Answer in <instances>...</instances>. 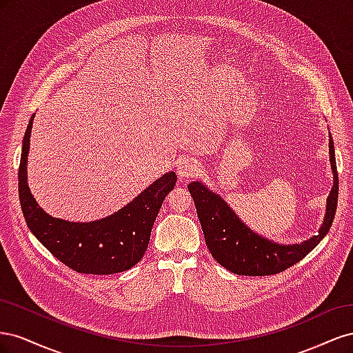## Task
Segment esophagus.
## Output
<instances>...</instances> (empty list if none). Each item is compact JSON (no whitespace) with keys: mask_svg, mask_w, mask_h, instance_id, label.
<instances>
[{"mask_svg":"<svg viewBox=\"0 0 353 353\" xmlns=\"http://www.w3.org/2000/svg\"><path fill=\"white\" fill-rule=\"evenodd\" d=\"M199 168L200 166L197 163V160L185 157V159H181L176 163V174L181 179H188L191 176L197 175Z\"/></svg>","mask_w":353,"mask_h":353,"instance_id":"1","label":"esophagus"}]
</instances>
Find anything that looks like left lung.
I'll use <instances>...</instances> for the list:
<instances>
[{
  "label": "left lung",
  "instance_id": "8db88e82",
  "mask_svg": "<svg viewBox=\"0 0 353 353\" xmlns=\"http://www.w3.org/2000/svg\"><path fill=\"white\" fill-rule=\"evenodd\" d=\"M330 162L334 174V185L327 199V212L318 236L301 244L281 245L262 239L237 218L225 201L200 183H191L188 191L194 200L197 216L205 234L208 249L223 268L237 275H274L290 268L315 249L333 223L337 199L339 176L333 138L330 137Z\"/></svg>",
  "mask_w": 353,
  "mask_h": 353
}]
</instances>
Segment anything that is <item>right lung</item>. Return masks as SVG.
I'll use <instances>...</instances> for the list:
<instances>
[{"label":"right lung","mask_w":353,"mask_h":353,"mask_svg":"<svg viewBox=\"0 0 353 353\" xmlns=\"http://www.w3.org/2000/svg\"><path fill=\"white\" fill-rule=\"evenodd\" d=\"M32 121L34 114L25 132L19 165L20 206L32 234L54 258L77 272L104 275L132 268L148 248L154 219L169 191L174 190L176 175L169 172L156 179L112 216L87 223L56 219L38 206L26 183Z\"/></svg>","instance_id":"obj_1"}]
</instances>
